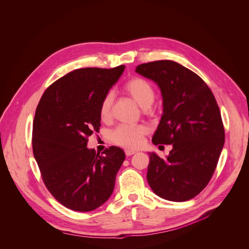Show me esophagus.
<instances>
[{
    "mask_svg": "<svg viewBox=\"0 0 249 249\" xmlns=\"http://www.w3.org/2000/svg\"><path fill=\"white\" fill-rule=\"evenodd\" d=\"M134 154H136L135 151H132V150H125V155H126L127 157H130V156H132V155H134Z\"/></svg>",
    "mask_w": 249,
    "mask_h": 249,
    "instance_id": "34e87169",
    "label": "esophagus"
}]
</instances>
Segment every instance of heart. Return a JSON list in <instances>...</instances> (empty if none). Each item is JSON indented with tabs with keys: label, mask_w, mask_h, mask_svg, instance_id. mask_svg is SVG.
I'll return each mask as SVG.
<instances>
[{
	"label": "heart",
	"mask_w": 249,
	"mask_h": 249,
	"mask_svg": "<svg viewBox=\"0 0 249 249\" xmlns=\"http://www.w3.org/2000/svg\"><path fill=\"white\" fill-rule=\"evenodd\" d=\"M125 91L143 108H147L154 102L156 92L153 86L142 78H133L124 86ZM113 94L106 93L99 106V116L106 121L111 117L113 105ZM148 128L144 125H119L110 134V139L114 144L121 147L135 149L141 146Z\"/></svg>",
	"instance_id": "heart-1"
}]
</instances>
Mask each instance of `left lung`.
Returning a JSON list of instances; mask_svg holds the SVG:
<instances>
[{
	"mask_svg": "<svg viewBox=\"0 0 249 249\" xmlns=\"http://www.w3.org/2000/svg\"><path fill=\"white\" fill-rule=\"evenodd\" d=\"M136 72L158 84L162 95L163 113L153 143L172 146L164 160L149 153L147 180L165 200H190L211 180L224 147L216 98L198 75L174 61L141 64Z\"/></svg>",
	"mask_w": 249,
	"mask_h": 249,
	"instance_id": "obj_1",
	"label": "left lung"
}]
</instances>
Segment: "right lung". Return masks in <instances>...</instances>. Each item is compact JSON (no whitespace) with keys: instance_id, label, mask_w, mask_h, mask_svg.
Listing matches in <instances>:
<instances>
[{"instance_id":"right-lung-1","label":"right lung","mask_w":249,"mask_h":249,"mask_svg":"<svg viewBox=\"0 0 249 249\" xmlns=\"http://www.w3.org/2000/svg\"><path fill=\"white\" fill-rule=\"evenodd\" d=\"M124 69L121 65L74 70L46 89L36 107L33 156L46 188L71 210L92 211L113 192L125 160L123 150L112 146L96 155L87 145L100 127L101 100Z\"/></svg>"}]
</instances>
